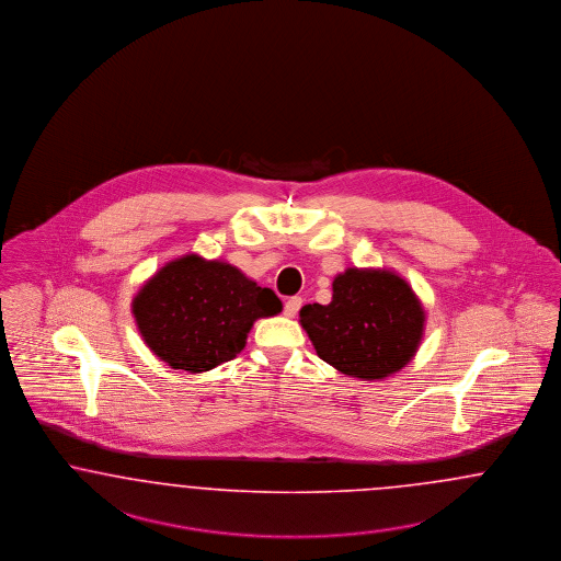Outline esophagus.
I'll return each instance as SVG.
<instances>
[{"mask_svg":"<svg viewBox=\"0 0 561 561\" xmlns=\"http://www.w3.org/2000/svg\"><path fill=\"white\" fill-rule=\"evenodd\" d=\"M300 307H302V298L300 296H291L286 300V305H284V313L286 317H296L298 311H300Z\"/></svg>","mask_w":561,"mask_h":561,"instance_id":"esophagus-1","label":"esophagus"}]
</instances>
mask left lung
<instances>
[{
	"label": "left lung",
	"instance_id": "left-lung-1",
	"mask_svg": "<svg viewBox=\"0 0 561 561\" xmlns=\"http://www.w3.org/2000/svg\"><path fill=\"white\" fill-rule=\"evenodd\" d=\"M298 321L319 359L357 380H383L420 351L426 309L401 273L348 267L332 282V302L305 305Z\"/></svg>",
	"mask_w": 561,
	"mask_h": 561
}]
</instances>
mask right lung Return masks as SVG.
Segmentation results:
<instances>
[{"label":"right lung","mask_w":561,"mask_h":561,"mask_svg":"<svg viewBox=\"0 0 561 561\" xmlns=\"http://www.w3.org/2000/svg\"><path fill=\"white\" fill-rule=\"evenodd\" d=\"M284 305L244 271L221 259L187 252L150 275L131 300L146 346L171 369L210 371L236 359L256 319L282 313Z\"/></svg>","instance_id":"obj_1"}]
</instances>
